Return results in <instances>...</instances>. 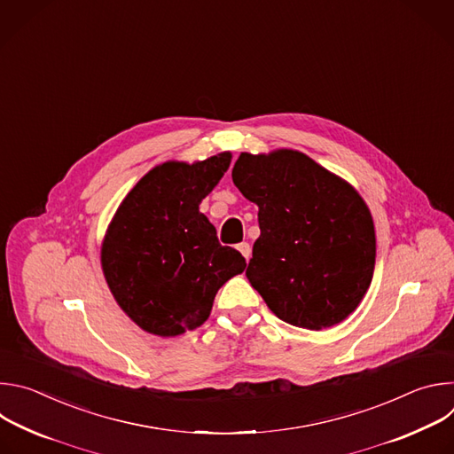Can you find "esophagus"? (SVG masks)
I'll use <instances>...</instances> for the list:
<instances>
[{
  "label": "esophagus",
  "instance_id": "34e87169",
  "mask_svg": "<svg viewBox=\"0 0 454 454\" xmlns=\"http://www.w3.org/2000/svg\"><path fill=\"white\" fill-rule=\"evenodd\" d=\"M237 249L242 253V256L246 258V261H249V256H251V246H249L247 242H240V244H237Z\"/></svg>",
  "mask_w": 454,
  "mask_h": 454
}]
</instances>
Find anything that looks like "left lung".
Here are the masks:
<instances>
[{"mask_svg": "<svg viewBox=\"0 0 454 454\" xmlns=\"http://www.w3.org/2000/svg\"><path fill=\"white\" fill-rule=\"evenodd\" d=\"M231 177L258 207L261 237L246 277L268 307L310 331L348 317L375 268L373 221L359 193L289 149L268 156L242 153Z\"/></svg>", "mask_w": 454, "mask_h": 454, "instance_id": "left-lung-1", "label": "left lung"}]
</instances>
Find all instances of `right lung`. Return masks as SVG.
I'll return each instance as SVG.
<instances>
[{"label": "right lung", "mask_w": 454, "mask_h": 454, "mask_svg": "<svg viewBox=\"0 0 454 454\" xmlns=\"http://www.w3.org/2000/svg\"><path fill=\"white\" fill-rule=\"evenodd\" d=\"M230 161L224 153L153 168L109 224L102 244L107 286L123 312L151 334L167 338L200 327L221 286L246 268V258L221 246L200 212Z\"/></svg>", "instance_id": "1"}]
</instances>
